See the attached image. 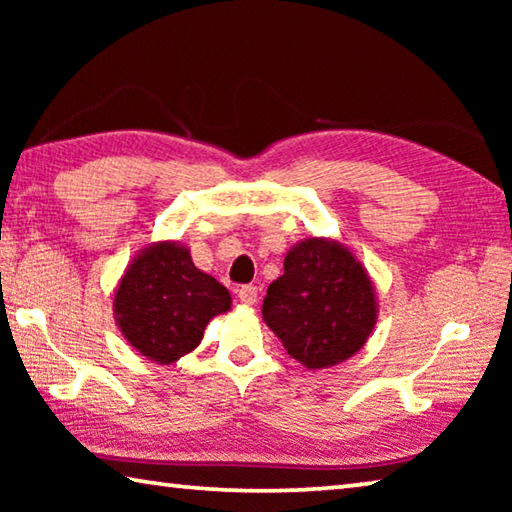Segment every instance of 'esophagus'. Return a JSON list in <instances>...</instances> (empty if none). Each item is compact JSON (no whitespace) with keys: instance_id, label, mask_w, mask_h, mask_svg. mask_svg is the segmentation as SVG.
Returning a JSON list of instances; mask_svg holds the SVG:
<instances>
[{"instance_id":"34e87169","label":"esophagus","mask_w":512,"mask_h":512,"mask_svg":"<svg viewBox=\"0 0 512 512\" xmlns=\"http://www.w3.org/2000/svg\"><path fill=\"white\" fill-rule=\"evenodd\" d=\"M239 302L241 305H255L257 302V287H253V284H246V287L239 289Z\"/></svg>"}]
</instances>
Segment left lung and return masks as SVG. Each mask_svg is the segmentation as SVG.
Wrapping results in <instances>:
<instances>
[{"label": "left lung", "instance_id": "1", "mask_svg": "<svg viewBox=\"0 0 512 512\" xmlns=\"http://www.w3.org/2000/svg\"><path fill=\"white\" fill-rule=\"evenodd\" d=\"M262 316L302 366H336L370 339L379 316L375 282L348 246L302 239L284 257V275L268 287Z\"/></svg>", "mask_w": 512, "mask_h": 512}]
</instances>
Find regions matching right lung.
Wrapping results in <instances>:
<instances>
[{
	"label": "right lung",
	"mask_w": 512,
	"mask_h": 512,
	"mask_svg": "<svg viewBox=\"0 0 512 512\" xmlns=\"http://www.w3.org/2000/svg\"><path fill=\"white\" fill-rule=\"evenodd\" d=\"M230 305V291L194 266L189 248L164 239L142 248L126 266L112 314L142 357L169 366L198 348L207 323Z\"/></svg>",
	"instance_id": "1"
}]
</instances>
